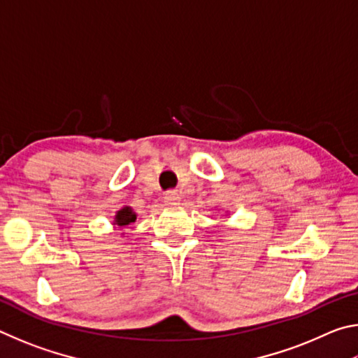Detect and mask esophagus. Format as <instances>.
I'll list each match as a JSON object with an SVG mask.
<instances>
[{
	"instance_id": "obj_1",
	"label": "esophagus",
	"mask_w": 358,
	"mask_h": 358,
	"mask_svg": "<svg viewBox=\"0 0 358 358\" xmlns=\"http://www.w3.org/2000/svg\"><path fill=\"white\" fill-rule=\"evenodd\" d=\"M180 194H178V191H167L166 192V196H164V201H166V203L167 205H177L178 202H180Z\"/></svg>"
}]
</instances>
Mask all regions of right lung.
<instances>
[{"mask_svg":"<svg viewBox=\"0 0 358 358\" xmlns=\"http://www.w3.org/2000/svg\"><path fill=\"white\" fill-rule=\"evenodd\" d=\"M134 221L136 213L132 211L131 207H123L118 211L117 216H115V224H117V226H129V224Z\"/></svg>","mask_w":358,"mask_h":358,"instance_id":"obj_1","label":"right lung"}]
</instances>
